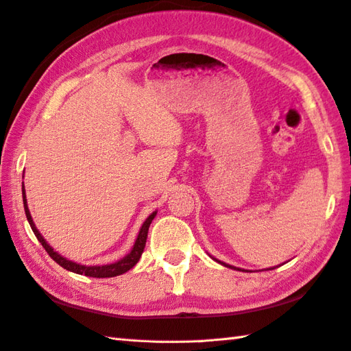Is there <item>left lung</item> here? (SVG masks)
Returning <instances> with one entry per match:
<instances>
[{"instance_id":"8db88e82","label":"left lung","mask_w":351,"mask_h":351,"mask_svg":"<svg viewBox=\"0 0 351 351\" xmlns=\"http://www.w3.org/2000/svg\"><path fill=\"white\" fill-rule=\"evenodd\" d=\"M221 263V262H219ZM221 265H224V266H227V267H232V269H236V267H233V266H230V265H226V263H221Z\"/></svg>"}]
</instances>
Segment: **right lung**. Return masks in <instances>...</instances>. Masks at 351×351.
<instances>
[{"instance_id": "right-lung-1", "label": "right lung", "mask_w": 351, "mask_h": 351, "mask_svg": "<svg viewBox=\"0 0 351 351\" xmlns=\"http://www.w3.org/2000/svg\"><path fill=\"white\" fill-rule=\"evenodd\" d=\"M22 197H23V208H25V215H27V219H28V223L31 226V229H32V232H34L36 238L43 245V248L47 251V254L51 256L60 266H62L64 269H67V271L79 274V275L93 276V278H112V276H118V275H122V274H125L127 271H130V269H132L138 262V258H141V256H142L145 243H146V238H148L149 226L152 223L154 217L157 215V213H152L148 218H146V221L143 223L141 232H138V236H137V239L134 242L133 250L130 251V254H127L124 258H121L119 262L112 263V265H103V266H84V265L71 262V260L64 258L62 256L58 254V252L53 251V248L43 239V236L38 233V230L36 229V224L32 223V218H31V214H29L28 205H27L25 189H22Z\"/></svg>"}]
</instances>
